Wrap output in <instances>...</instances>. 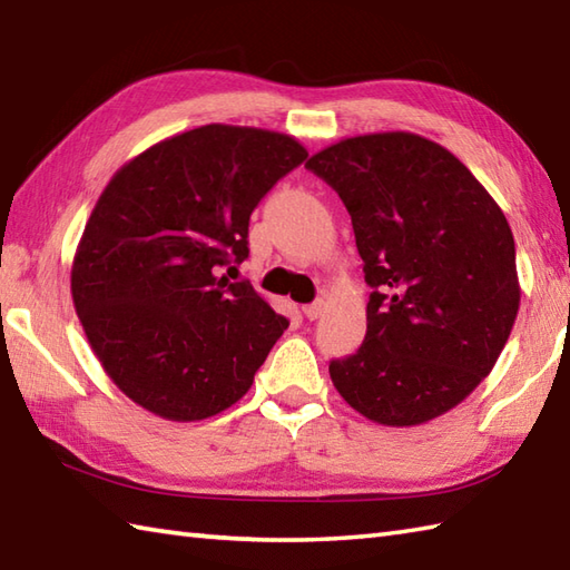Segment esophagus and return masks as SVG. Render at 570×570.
Returning <instances> with one entry per match:
<instances>
[{"label":"esophagus","instance_id":"esophagus-1","mask_svg":"<svg viewBox=\"0 0 570 570\" xmlns=\"http://www.w3.org/2000/svg\"><path fill=\"white\" fill-rule=\"evenodd\" d=\"M323 311H325V301L318 298V301H313V304L304 306V316L311 318V321H316V318L323 316Z\"/></svg>","mask_w":570,"mask_h":570}]
</instances>
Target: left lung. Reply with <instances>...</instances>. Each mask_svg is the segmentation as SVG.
I'll return each instance as SVG.
<instances>
[{
	"mask_svg": "<svg viewBox=\"0 0 570 570\" xmlns=\"http://www.w3.org/2000/svg\"><path fill=\"white\" fill-rule=\"evenodd\" d=\"M306 168L353 217L372 286L367 335L331 362L345 402L382 426H419L492 372L519 311L510 223L455 156L411 131L350 137Z\"/></svg>",
	"mask_w": 570,
	"mask_h": 570,
	"instance_id": "1",
	"label": "left lung"
}]
</instances>
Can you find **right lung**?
<instances>
[{
    "label": "right lung",
    "mask_w": 570,
    "mask_h": 570,
    "mask_svg": "<svg viewBox=\"0 0 570 570\" xmlns=\"http://www.w3.org/2000/svg\"><path fill=\"white\" fill-rule=\"evenodd\" d=\"M306 156L278 131L205 125L154 144L105 186L70 294L92 353L131 402L200 421L247 394L288 321L249 282L217 274L247 259L252 210Z\"/></svg>",
    "instance_id": "obj_1"
}]
</instances>
